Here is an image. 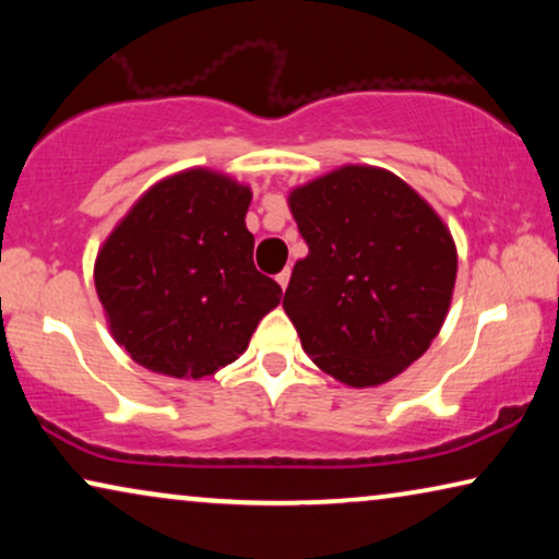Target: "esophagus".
I'll return each mask as SVG.
<instances>
[{
    "label": "esophagus",
    "mask_w": 559,
    "mask_h": 559,
    "mask_svg": "<svg viewBox=\"0 0 559 559\" xmlns=\"http://www.w3.org/2000/svg\"><path fill=\"white\" fill-rule=\"evenodd\" d=\"M277 282H280L282 289H287V285H289V266H285V270L277 274Z\"/></svg>",
    "instance_id": "esophagus-1"
}]
</instances>
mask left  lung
<instances>
[{"instance_id": "left-lung-1", "label": "left lung", "mask_w": 559, "mask_h": 559, "mask_svg": "<svg viewBox=\"0 0 559 559\" xmlns=\"http://www.w3.org/2000/svg\"><path fill=\"white\" fill-rule=\"evenodd\" d=\"M287 203L308 257L282 308L305 354L354 389L400 377L445 323L457 274L450 228L415 188L371 165L320 175Z\"/></svg>"}]
</instances>
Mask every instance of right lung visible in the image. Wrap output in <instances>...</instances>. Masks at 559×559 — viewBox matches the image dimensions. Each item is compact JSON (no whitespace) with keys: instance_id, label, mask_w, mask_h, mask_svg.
<instances>
[{"instance_id":"obj_1","label":"right lung","mask_w":559,"mask_h":559,"mask_svg":"<svg viewBox=\"0 0 559 559\" xmlns=\"http://www.w3.org/2000/svg\"><path fill=\"white\" fill-rule=\"evenodd\" d=\"M251 188L190 167L144 190L96 254L114 341L144 369L203 379L247 350L282 289L254 266Z\"/></svg>"}]
</instances>
